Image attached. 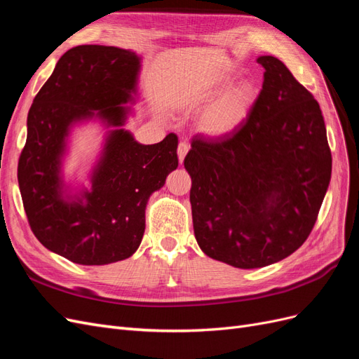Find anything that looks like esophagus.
Masks as SVG:
<instances>
[{"label": "esophagus", "instance_id": "esophagus-1", "mask_svg": "<svg viewBox=\"0 0 359 359\" xmlns=\"http://www.w3.org/2000/svg\"><path fill=\"white\" fill-rule=\"evenodd\" d=\"M189 144L187 142H180V145H178V158H180V161L182 163L184 161V157H186V154L189 153Z\"/></svg>", "mask_w": 359, "mask_h": 359}]
</instances>
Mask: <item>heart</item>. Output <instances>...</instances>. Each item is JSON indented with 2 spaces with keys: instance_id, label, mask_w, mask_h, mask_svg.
Listing matches in <instances>:
<instances>
[{
  "instance_id": "1",
  "label": "heart",
  "mask_w": 359,
  "mask_h": 359,
  "mask_svg": "<svg viewBox=\"0 0 359 359\" xmlns=\"http://www.w3.org/2000/svg\"><path fill=\"white\" fill-rule=\"evenodd\" d=\"M229 81V74L206 76L199 83L198 94L201 99H210L219 93ZM256 94L253 85L247 81L231 83L210 104L201 118V130L210 136H223L244 121L255 103Z\"/></svg>"
}]
</instances>
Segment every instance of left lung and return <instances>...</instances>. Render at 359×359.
<instances>
[{
	"label": "left lung",
	"instance_id": "1",
	"mask_svg": "<svg viewBox=\"0 0 359 359\" xmlns=\"http://www.w3.org/2000/svg\"><path fill=\"white\" fill-rule=\"evenodd\" d=\"M264 83L247 118L220 139L194 136V236L202 252L243 269L290 256L318 220L331 180L319 103L278 58L264 55Z\"/></svg>",
	"mask_w": 359,
	"mask_h": 359
}]
</instances>
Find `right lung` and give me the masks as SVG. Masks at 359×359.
<instances>
[{
  "label": "right lung",
  "instance_id": "right-lung-1",
  "mask_svg": "<svg viewBox=\"0 0 359 359\" xmlns=\"http://www.w3.org/2000/svg\"><path fill=\"white\" fill-rule=\"evenodd\" d=\"M140 60L115 46L82 45L67 50L32 102L18 181L32 233L50 252L79 265H106L132 256L145 231V208L178 166V137L137 144L112 130L93 172L91 191L62 196L61 157L70 127L99 116L123 126V103L136 91Z\"/></svg>",
  "mask_w": 359,
  "mask_h": 359
}]
</instances>
